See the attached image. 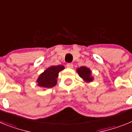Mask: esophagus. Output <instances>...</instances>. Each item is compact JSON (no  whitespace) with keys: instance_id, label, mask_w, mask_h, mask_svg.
Wrapping results in <instances>:
<instances>
[{"instance_id":"esophagus-1","label":"esophagus","mask_w":132,"mask_h":132,"mask_svg":"<svg viewBox=\"0 0 132 132\" xmlns=\"http://www.w3.org/2000/svg\"><path fill=\"white\" fill-rule=\"evenodd\" d=\"M66 67L69 69H72L73 68V65L72 63H67V65H66Z\"/></svg>"}]
</instances>
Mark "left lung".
<instances>
[{"instance_id":"1","label":"left lung","mask_w":132,"mask_h":132,"mask_svg":"<svg viewBox=\"0 0 132 132\" xmlns=\"http://www.w3.org/2000/svg\"><path fill=\"white\" fill-rule=\"evenodd\" d=\"M77 72L79 74V77L82 78L85 82H92L94 79L93 77L91 75V71L87 67L82 66L77 69Z\"/></svg>"}]
</instances>
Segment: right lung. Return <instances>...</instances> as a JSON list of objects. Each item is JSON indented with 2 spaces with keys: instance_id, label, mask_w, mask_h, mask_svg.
Instances as JSON below:
<instances>
[{
  "instance_id": "1",
  "label": "right lung",
  "mask_w": 132,
  "mask_h": 132,
  "mask_svg": "<svg viewBox=\"0 0 132 132\" xmlns=\"http://www.w3.org/2000/svg\"><path fill=\"white\" fill-rule=\"evenodd\" d=\"M64 69L65 67L63 65H53L48 67L38 77L36 81L38 85L44 88H50L55 86L59 73Z\"/></svg>"
}]
</instances>
